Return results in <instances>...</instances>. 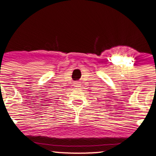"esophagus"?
<instances>
[{"label": "esophagus", "instance_id": "1", "mask_svg": "<svg viewBox=\"0 0 156 156\" xmlns=\"http://www.w3.org/2000/svg\"><path fill=\"white\" fill-rule=\"evenodd\" d=\"M74 86H75V87H77V88H78V87H80V82L76 81V82H75Z\"/></svg>", "mask_w": 156, "mask_h": 156}]
</instances>
